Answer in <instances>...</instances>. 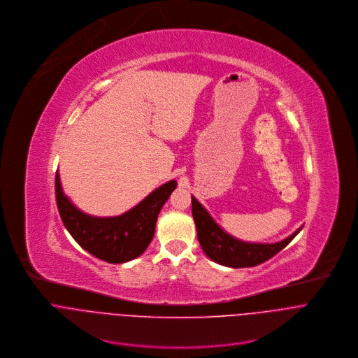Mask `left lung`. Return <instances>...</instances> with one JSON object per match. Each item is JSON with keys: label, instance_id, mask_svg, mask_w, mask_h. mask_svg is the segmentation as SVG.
Listing matches in <instances>:
<instances>
[{"label": "left lung", "instance_id": "left-lung-1", "mask_svg": "<svg viewBox=\"0 0 358 358\" xmlns=\"http://www.w3.org/2000/svg\"><path fill=\"white\" fill-rule=\"evenodd\" d=\"M192 214L197 230V240L204 254L211 261L230 268L255 266L265 262L287 247L302 230V227H299L294 234L278 243H248L224 231L193 196Z\"/></svg>", "mask_w": 358, "mask_h": 358}]
</instances>
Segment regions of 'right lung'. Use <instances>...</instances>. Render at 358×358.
<instances>
[{"label": "right lung", "mask_w": 358, "mask_h": 358, "mask_svg": "<svg viewBox=\"0 0 358 358\" xmlns=\"http://www.w3.org/2000/svg\"><path fill=\"white\" fill-rule=\"evenodd\" d=\"M176 186V180H169L120 216L97 217L82 211L64 194L59 171L55 178L56 203L66 230L83 250L110 264L144 254L154 238L158 214Z\"/></svg>", "instance_id": "right-lung-1"}]
</instances>
